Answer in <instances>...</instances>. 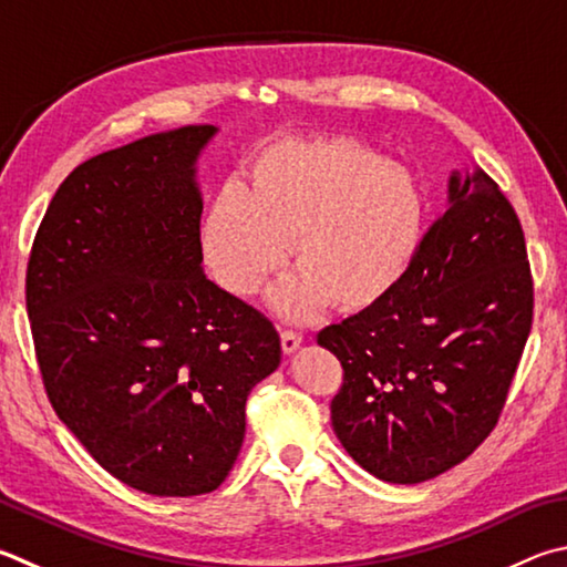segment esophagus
I'll list each match as a JSON object with an SVG mask.
<instances>
[{"label":"esophagus","mask_w":567,"mask_h":567,"mask_svg":"<svg viewBox=\"0 0 567 567\" xmlns=\"http://www.w3.org/2000/svg\"><path fill=\"white\" fill-rule=\"evenodd\" d=\"M280 339H282V349H285V354H292L295 349L302 344V334H300V332H295V329H282V332H280Z\"/></svg>","instance_id":"esophagus-1"}]
</instances>
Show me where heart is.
<instances>
[{
  "instance_id": "obj_1",
  "label": "heart",
  "mask_w": 567,
  "mask_h": 567,
  "mask_svg": "<svg viewBox=\"0 0 567 567\" xmlns=\"http://www.w3.org/2000/svg\"><path fill=\"white\" fill-rule=\"evenodd\" d=\"M424 233L414 173L347 136L277 141L257 148L240 188L213 195L200 223L205 262L225 290L248 297L285 265H300L275 292L287 317L329 300L362 312L396 290Z\"/></svg>"
}]
</instances>
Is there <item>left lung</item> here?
I'll use <instances>...</instances> for the list:
<instances>
[{
	"label": "left lung",
	"instance_id": "8db88e82",
	"mask_svg": "<svg viewBox=\"0 0 567 567\" xmlns=\"http://www.w3.org/2000/svg\"><path fill=\"white\" fill-rule=\"evenodd\" d=\"M533 324L526 238L481 166L454 173L396 290L317 344L342 364L332 426L389 483H421L468 458L506 406Z\"/></svg>",
	"mask_w": 567,
	"mask_h": 567
}]
</instances>
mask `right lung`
I'll return each instance as SVG.
<instances>
[{"instance_id": "add662e5", "label": "right lung", "mask_w": 567, "mask_h": 567, "mask_svg": "<svg viewBox=\"0 0 567 567\" xmlns=\"http://www.w3.org/2000/svg\"><path fill=\"white\" fill-rule=\"evenodd\" d=\"M213 126L133 141L59 185L27 262L41 382L101 468L151 496L210 493L245 439L275 324L203 272L193 163Z\"/></svg>"}]
</instances>
